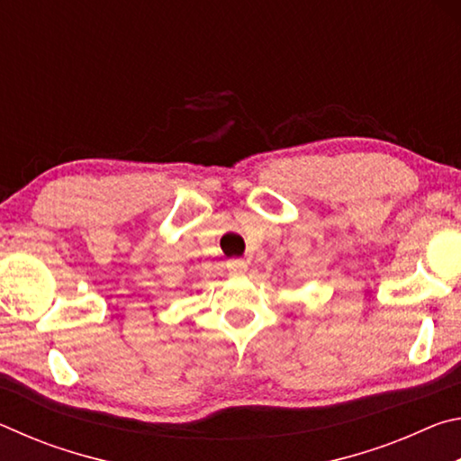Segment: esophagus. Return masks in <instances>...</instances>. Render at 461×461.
<instances>
[{
    "instance_id": "esophagus-1",
    "label": "esophagus",
    "mask_w": 461,
    "mask_h": 461,
    "mask_svg": "<svg viewBox=\"0 0 461 461\" xmlns=\"http://www.w3.org/2000/svg\"><path fill=\"white\" fill-rule=\"evenodd\" d=\"M228 270H230V275H244V272L248 270V262L241 258H233L228 262Z\"/></svg>"
}]
</instances>
